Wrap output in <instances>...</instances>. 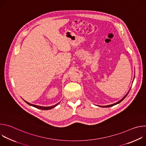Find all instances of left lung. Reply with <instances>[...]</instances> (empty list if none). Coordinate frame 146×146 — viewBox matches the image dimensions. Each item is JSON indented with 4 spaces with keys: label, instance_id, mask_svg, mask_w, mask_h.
<instances>
[{
    "label": "left lung",
    "instance_id": "left-lung-1",
    "mask_svg": "<svg viewBox=\"0 0 146 146\" xmlns=\"http://www.w3.org/2000/svg\"><path fill=\"white\" fill-rule=\"evenodd\" d=\"M128 93H129V92L127 94V95L125 96H123V98H122V99H121L120 100H119L118 102H116L115 103H114V104H111V105H108V106H100V107H102V108H109V107H111V106H114V105H117V104H118V103H119L121 102H122L125 98V97L128 95Z\"/></svg>",
    "mask_w": 146,
    "mask_h": 146
}]
</instances>
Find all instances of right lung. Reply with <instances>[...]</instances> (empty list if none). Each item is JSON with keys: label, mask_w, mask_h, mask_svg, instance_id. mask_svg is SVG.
Masks as SVG:
<instances>
[{"label": "right lung", "mask_w": 146, "mask_h": 146, "mask_svg": "<svg viewBox=\"0 0 146 146\" xmlns=\"http://www.w3.org/2000/svg\"><path fill=\"white\" fill-rule=\"evenodd\" d=\"M27 103H28L29 105H30V106H33V107H34V108H37V109H41V110H50V109H52V108H55V106H56L59 103H57V104H56V105H55L54 106H48V107H44V106H37V105H33V104H31V103H29V102H27V101H25V100H24Z\"/></svg>", "instance_id": "right-lung-1"}]
</instances>
